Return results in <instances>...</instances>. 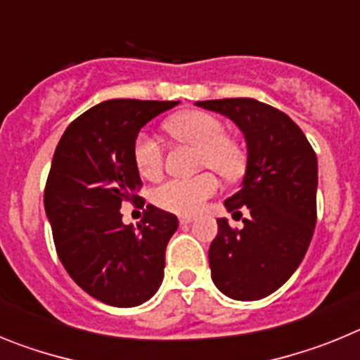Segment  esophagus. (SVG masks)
I'll use <instances>...</instances> for the list:
<instances>
[{
    "label": "esophagus",
    "mask_w": 360,
    "mask_h": 360,
    "mask_svg": "<svg viewBox=\"0 0 360 360\" xmlns=\"http://www.w3.org/2000/svg\"><path fill=\"white\" fill-rule=\"evenodd\" d=\"M193 216H180V225H189L193 224Z\"/></svg>",
    "instance_id": "obj_1"
}]
</instances>
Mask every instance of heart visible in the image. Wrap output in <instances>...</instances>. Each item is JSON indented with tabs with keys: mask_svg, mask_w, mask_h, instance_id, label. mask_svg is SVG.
<instances>
[{
	"mask_svg": "<svg viewBox=\"0 0 360 360\" xmlns=\"http://www.w3.org/2000/svg\"><path fill=\"white\" fill-rule=\"evenodd\" d=\"M173 136L200 148V165L212 167L225 178H236L245 169V153L234 139L225 135V124L207 111H184L165 122ZM133 162L141 176L153 180L164 165V148L157 136L141 131L133 142ZM218 191L212 173L193 178H171L153 191V202L164 211L195 214Z\"/></svg>",
	"mask_w": 360,
	"mask_h": 360,
	"instance_id": "obj_1",
	"label": "heart"
}]
</instances>
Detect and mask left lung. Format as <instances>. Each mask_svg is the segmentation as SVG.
<instances>
[{"instance_id": "left-lung-1", "label": "left lung", "mask_w": 360, "mask_h": 360, "mask_svg": "<svg viewBox=\"0 0 360 360\" xmlns=\"http://www.w3.org/2000/svg\"><path fill=\"white\" fill-rule=\"evenodd\" d=\"M196 106L229 117L247 142V169L229 212L247 207L243 229L218 218L209 247L211 278L236 301H256L288 281L316 229L317 157L297 124L256 98H218Z\"/></svg>"}]
</instances>
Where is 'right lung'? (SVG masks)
Listing matches in <instances>:
<instances>
[{"label":"right lung","instance_id":"obj_1","mask_svg":"<svg viewBox=\"0 0 360 360\" xmlns=\"http://www.w3.org/2000/svg\"><path fill=\"white\" fill-rule=\"evenodd\" d=\"M176 104L104 101L70 124L53 153L44 211L57 256L86 294L111 307L146 303L164 279L176 216L146 205L144 218L133 227L122 224L120 207L141 200L142 180L133 162L136 135Z\"/></svg>","mask_w":360,"mask_h":360}]
</instances>
